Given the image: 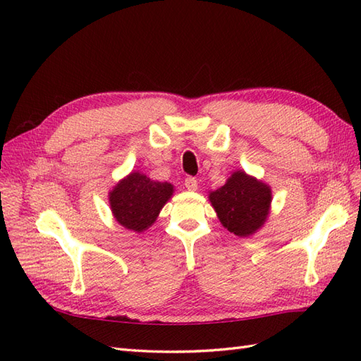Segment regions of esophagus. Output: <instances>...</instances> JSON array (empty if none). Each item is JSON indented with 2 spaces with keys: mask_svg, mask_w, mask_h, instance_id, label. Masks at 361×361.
I'll return each instance as SVG.
<instances>
[{
  "mask_svg": "<svg viewBox=\"0 0 361 361\" xmlns=\"http://www.w3.org/2000/svg\"><path fill=\"white\" fill-rule=\"evenodd\" d=\"M183 185L188 191H195V190H197V179L192 178V176H188L187 179H185Z\"/></svg>",
  "mask_w": 361,
  "mask_h": 361,
  "instance_id": "34e87169",
  "label": "esophagus"
}]
</instances>
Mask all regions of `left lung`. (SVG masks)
I'll return each instance as SVG.
<instances>
[{
	"instance_id": "obj_1",
	"label": "left lung",
	"mask_w": 361,
	"mask_h": 361,
	"mask_svg": "<svg viewBox=\"0 0 361 361\" xmlns=\"http://www.w3.org/2000/svg\"><path fill=\"white\" fill-rule=\"evenodd\" d=\"M209 200L228 232L248 236L267 220L271 190L268 185L247 176L244 171H236L224 187L209 194Z\"/></svg>"
}]
</instances>
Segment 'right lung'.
<instances>
[{"mask_svg":"<svg viewBox=\"0 0 361 361\" xmlns=\"http://www.w3.org/2000/svg\"><path fill=\"white\" fill-rule=\"evenodd\" d=\"M171 194V183L152 180L135 171L120 180L110 192L111 211L120 224L140 233L154 224Z\"/></svg>","mask_w":361,"mask_h":361,"instance_id":"1","label":"right lung"}]
</instances>
